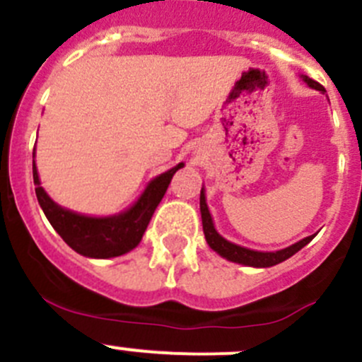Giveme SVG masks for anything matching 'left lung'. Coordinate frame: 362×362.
<instances>
[{"mask_svg":"<svg viewBox=\"0 0 362 362\" xmlns=\"http://www.w3.org/2000/svg\"><path fill=\"white\" fill-rule=\"evenodd\" d=\"M301 78L305 80L312 89L324 90V87L320 86L319 82L310 78V76L301 75ZM199 210H202L203 233L208 245L217 252L218 255L228 259V261L238 262V264H245V266H254V268H269V266H275L279 264V262L286 261V259H289L291 255H294L296 252L301 250L306 243L312 242L313 236H315V235L306 236V238L299 240V242L294 243V245L287 247V249H282V250H276V252L250 250V249H245V247H240V245H235V243L228 242V240L222 238V236L215 231L214 221H211L210 210H208L206 199H204V189H202V194H199Z\"/></svg>","mask_w":362,"mask_h":362,"instance_id":"1","label":"left lung"}]
</instances>
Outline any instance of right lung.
I'll return each mask as SVG.
<instances>
[{
  "mask_svg": "<svg viewBox=\"0 0 362 362\" xmlns=\"http://www.w3.org/2000/svg\"><path fill=\"white\" fill-rule=\"evenodd\" d=\"M182 166L184 163L156 177L133 206L112 217H87L54 203L40 185L35 160H33V180L36 185L35 191L40 206L61 238L73 250L86 257L108 259L133 250L141 242V236L154 215V210L163 199L173 175Z\"/></svg>",
  "mask_w": 362,
  "mask_h": 362,
  "instance_id": "add662e5",
  "label": "right lung"
}]
</instances>
